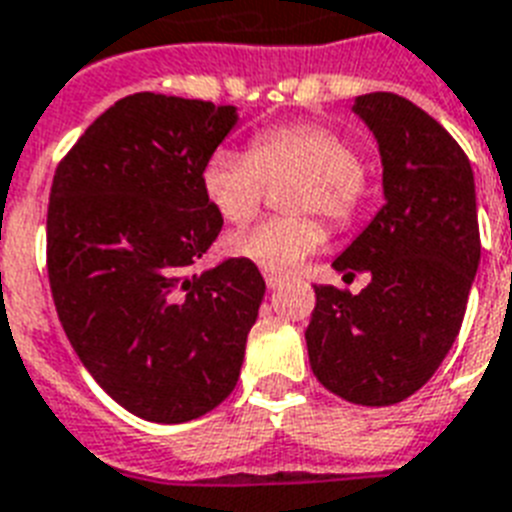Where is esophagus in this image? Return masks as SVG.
Instances as JSON below:
<instances>
[{
    "instance_id": "34e87169",
    "label": "esophagus",
    "mask_w": 512,
    "mask_h": 512,
    "mask_svg": "<svg viewBox=\"0 0 512 512\" xmlns=\"http://www.w3.org/2000/svg\"><path fill=\"white\" fill-rule=\"evenodd\" d=\"M265 284H268V289H276L284 284V276H279V273H265Z\"/></svg>"
}]
</instances>
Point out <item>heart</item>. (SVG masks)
I'll list each match as a JSON object with an SVG mask.
<instances>
[{
  "label": "heart",
  "instance_id": "heart-1",
  "mask_svg": "<svg viewBox=\"0 0 512 512\" xmlns=\"http://www.w3.org/2000/svg\"><path fill=\"white\" fill-rule=\"evenodd\" d=\"M361 151L327 124H281L257 132L252 148H217L201 170V191L225 223L241 225L255 217L265 183L300 177L289 209L321 215L332 225H348L364 199ZM324 241L311 217H273L247 231L231 233L225 252L268 273H292Z\"/></svg>",
  "mask_w": 512,
  "mask_h": 512
}]
</instances>
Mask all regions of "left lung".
<instances>
[{
  "mask_svg": "<svg viewBox=\"0 0 512 512\" xmlns=\"http://www.w3.org/2000/svg\"><path fill=\"white\" fill-rule=\"evenodd\" d=\"M377 140L385 204L332 268L372 273L358 295L316 287L305 329L313 374L361 406L404 401L460 335L481 263L476 177L457 140L393 92L353 100Z\"/></svg>",
  "mask_w": 512,
  "mask_h": 512,
  "instance_id": "1",
  "label": "left lung"
}]
</instances>
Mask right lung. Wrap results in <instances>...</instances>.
<instances>
[{
  "mask_svg": "<svg viewBox=\"0 0 512 512\" xmlns=\"http://www.w3.org/2000/svg\"><path fill=\"white\" fill-rule=\"evenodd\" d=\"M236 124V106L135 92L87 127L52 180L58 319L84 369L140 420H196L239 380L263 276L239 257L188 273L223 228L201 170Z\"/></svg>",
  "mask_w": 512,
  "mask_h": 512,
  "instance_id": "1",
  "label": "right lung"
}]
</instances>
